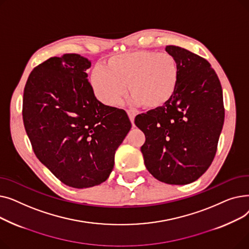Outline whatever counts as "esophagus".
<instances>
[{
  "instance_id": "1",
  "label": "esophagus",
  "mask_w": 249,
  "mask_h": 249,
  "mask_svg": "<svg viewBox=\"0 0 249 249\" xmlns=\"http://www.w3.org/2000/svg\"><path fill=\"white\" fill-rule=\"evenodd\" d=\"M127 114L129 116V119H130V121H131L132 125H134V118L136 116V113L132 110H127Z\"/></svg>"
}]
</instances>
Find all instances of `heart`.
I'll list each match as a JSON object with an SVG mask.
<instances>
[{"label":"heart","mask_w":249,"mask_h":249,"mask_svg":"<svg viewBox=\"0 0 249 249\" xmlns=\"http://www.w3.org/2000/svg\"><path fill=\"white\" fill-rule=\"evenodd\" d=\"M179 81L178 65L168 53L134 50L111 57L106 69L96 68L90 84L97 98L116 106L126 94V86L135 105L159 109L175 96Z\"/></svg>","instance_id":"heart-1"}]
</instances>
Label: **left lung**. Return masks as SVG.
<instances>
[{"mask_svg": "<svg viewBox=\"0 0 249 249\" xmlns=\"http://www.w3.org/2000/svg\"><path fill=\"white\" fill-rule=\"evenodd\" d=\"M165 51L178 65L179 81L164 106L136 116L145 134L141 146L144 164L156 178L169 185L198 179L211 165L224 123L222 87L205 58L175 45Z\"/></svg>", "mask_w": 249, "mask_h": 249, "instance_id": "left-lung-1", "label": "left lung"}]
</instances>
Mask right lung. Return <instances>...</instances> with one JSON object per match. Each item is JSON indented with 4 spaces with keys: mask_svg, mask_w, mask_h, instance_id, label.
<instances>
[{
    "mask_svg": "<svg viewBox=\"0 0 249 249\" xmlns=\"http://www.w3.org/2000/svg\"><path fill=\"white\" fill-rule=\"evenodd\" d=\"M89 68L80 54L50 57L31 71L23 95V122L35 155L76 189L109 178L115 151L131 128L124 110L97 100Z\"/></svg>",
    "mask_w": 249,
    "mask_h": 249,
    "instance_id": "obj_1",
    "label": "right lung"
}]
</instances>
